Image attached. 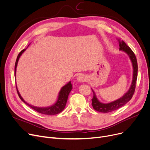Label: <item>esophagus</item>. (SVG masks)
<instances>
[{"instance_id": "obj_1", "label": "esophagus", "mask_w": 150, "mask_h": 150, "mask_svg": "<svg viewBox=\"0 0 150 150\" xmlns=\"http://www.w3.org/2000/svg\"><path fill=\"white\" fill-rule=\"evenodd\" d=\"M76 80H77L78 82H80V83L81 82H84V81L87 80V78H86V76L84 75L81 74L77 77Z\"/></svg>"}]
</instances>
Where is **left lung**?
Masks as SVG:
<instances>
[{
	"mask_svg": "<svg viewBox=\"0 0 150 150\" xmlns=\"http://www.w3.org/2000/svg\"><path fill=\"white\" fill-rule=\"evenodd\" d=\"M117 40L119 43V50L127 53L131 61L133 69L132 80L128 91L126 92L122 97H121L119 99L115 100L111 102H109V103H105L101 102L97 97L95 91L91 88L93 93V97L92 99V107L94 109L96 110L97 111L103 113H108L114 111L115 110L120 108L125 104H127L132 97L136 88V83L137 78L138 70L136 57L134 53L132 51V50L127 44H126V43L123 41L121 40L120 39H118Z\"/></svg>",
	"mask_w": 150,
	"mask_h": 150,
	"instance_id": "obj_1",
	"label": "left lung"
}]
</instances>
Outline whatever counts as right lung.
<instances>
[{
  "instance_id": "obj_1",
  "label": "right lung",
  "mask_w": 150,
  "mask_h": 150,
  "mask_svg": "<svg viewBox=\"0 0 150 150\" xmlns=\"http://www.w3.org/2000/svg\"><path fill=\"white\" fill-rule=\"evenodd\" d=\"M27 49V48H26L25 49L22 50L19 53L18 56L17 57V59H16V61L15 66H14V76H15V77H16V68H17L19 59L21 55L22 54V53L26 50ZM16 89H17L19 97L21 98V100L23 102V103H25L27 105H28L31 108H32L33 109L35 110V111L38 112L39 113L45 114V115H56V114L60 113L65 108L69 95L70 91L72 89V83H71V81H69L66 84H65L64 86H62L60 91L59 92L57 101L55 102V103L53 105L47 106V107L35 106H33L32 105H30V104L27 103V102L24 100H23V98L21 96V94L18 91L17 87H16Z\"/></svg>"
}]
</instances>
